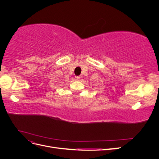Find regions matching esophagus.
<instances>
[{
    "mask_svg": "<svg viewBox=\"0 0 159 159\" xmlns=\"http://www.w3.org/2000/svg\"><path fill=\"white\" fill-rule=\"evenodd\" d=\"M80 78H81V76H80V75H77V76H75V79H76L77 80H79Z\"/></svg>",
    "mask_w": 159,
    "mask_h": 159,
    "instance_id": "34e87169",
    "label": "esophagus"
}]
</instances>
